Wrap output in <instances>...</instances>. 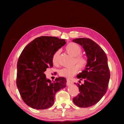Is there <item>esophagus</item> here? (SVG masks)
Masks as SVG:
<instances>
[{"label": "esophagus", "mask_w": 124, "mask_h": 124, "mask_svg": "<svg viewBox=\"0 0 124 124\" xmlns=\"http://www.w3.org/2000/svg\"><path fill=\"white\" fill-rule=\"evenodd\" d=\"M72 84H73V83H72L71 81H70L69 80H67V86L71 85Z\"/></svg>", "instance_id": "1"}]
</instances>
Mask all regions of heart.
Returning <instances> with one entry per match:
<instances>
[{
    "label": "heart",
    "instance_id": "heart-1",
    "mask_svg": "<svg viewBox=\"0 0 124 124\" xmlns=\"http://www.w3.org/2000/svg\"><path fill=\"white\" fill-rule=\"evenodd\" d=\"M66 51L70 55L75 57L74 62L77 64L80 69H84L87 65V60L84 57L80 55L82 50L80 46L74 43H69L65 48ZM60 51H56L52 57V63L54 65L58 64V58ZM77 66H74L70 68H65L60 70L59 75L61 77L67 78H70L75 76L78 71Z\"/></svg>",
    "mask_w": 124,
    "mask_h": 124
}]
</instances>
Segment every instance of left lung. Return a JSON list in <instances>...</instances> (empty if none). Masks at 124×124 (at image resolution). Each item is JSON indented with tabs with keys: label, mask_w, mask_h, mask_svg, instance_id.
I'll return each instance as SVG.
<instances>
[{
	"label": "left lung",
	"mask_w": 124,
	"mask_h": 124,
	"mask_svg": "<svg viewBox=\"0 0 124 124\" xmlns=\"http://www.w3.org/2000/svg\"><path fill=\"white\" fill-rule=\"evenodd\" d=\"M73 42L82 46L88 62L84 70L77 76L84 83H76L80 92L73 101L78 107H90L99 101L107 91L110 76L108 57L103 49L89 38H77Z\"/></svg>",
	"instance_id": "obj_1"
}]
</instances>
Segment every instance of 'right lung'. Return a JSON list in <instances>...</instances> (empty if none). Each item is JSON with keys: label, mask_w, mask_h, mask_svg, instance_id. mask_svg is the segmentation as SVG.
I'll use <instances>...</instances> for the list:
<instances>
[{"label": "right lung", "mask_w": 124, "mask_h": 124, "mask_svg": "<svg viewBox=\"0 0 124 124\" xmlns=\"http://www.w3.org/2000/svg\"><path fill=\"white\" fill-rule=\"evenodd\" d=\"M64 39L41 36L23 49L17 63L16 86L23 101L36 109L49 108L54 102L55 95L66 87L65 78L51 82L44 73L53 66L52 57L65 45Z\"/></svg>", "instance_id": "1"}]
</instances>
